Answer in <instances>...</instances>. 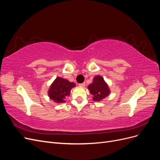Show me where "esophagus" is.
I'll list each match as a JSON object with an SVG mask.
<instances>
[{"label": "esophagus", "instance_id": "esophagus-1", "mask_svg": "<svg viewBox=\"0 0 160 160\" xmlns=\"http://www.w3.org/2000/svg\"><path fill=\"white\" fill-rule=\"evenodd\" d=\"M79 85L80 87H81V88H83V87L85 85V83H80V84H79Z\"/></svg>", "mask_w": 160, "mask_h": 160}]
</instances>
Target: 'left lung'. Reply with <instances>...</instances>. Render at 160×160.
I'll return each instance as SVG.
<instances>
[{
	"label": "left lung",
	"mask_w": 160,
	"mask_h": 160,
	"mask_svg": "<svg viewBox=\"0 0 160 160\" xmlns=\"http://www.w3.org/2000/svg\"><path fill=\"white\" fill-rule=\"evenodd\" d=\"M88 88L90 93L93 95V100L95 101H100L105 99L111 91L108 83L101 75L95 76Z\"/></svg>",
	"instance_id": "1"
}]
</instances>
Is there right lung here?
I'll return each mask as SVG.
<instances>
[{"instance_id":"obj_1","label":"right lung","mask_w":160,"mask_h":160,"mask_svg":"<svg viewBox=\"0 0 160 160\" xmlns=\"http://www.w3.org/2000/svg\"><path fill=\"white\" fill-rule=\"evenodd\" d=\"M75 86L73 82H70L68 80L58 77L51 85L48 90V95L55 103H65V99L71 93V89Z\"/></svg>"}]
</instances>
